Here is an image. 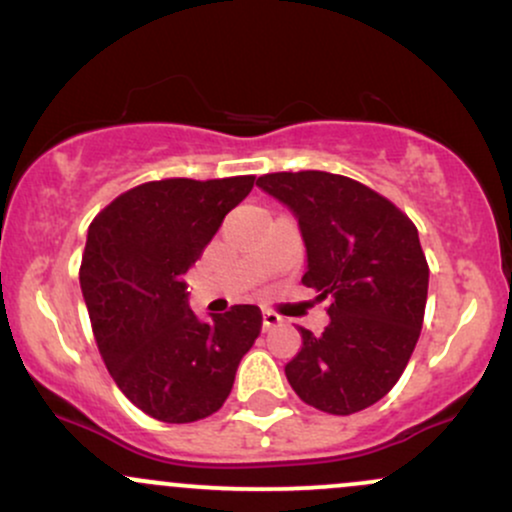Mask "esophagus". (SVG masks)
I'll list each match as a JSON object with an SVG mask.
<instances>
[{
  "mask_svg": "<svg viewBox=\"0 0 512 512\" xmlns=\"http://www.w3.org/2000/svg\"><path fill=\"white\" fill-rule=\"evenodd\" d=\"M281 322V317L272 313V310H262V325L264 330H272V327H276Z\"/></svg>",
  "mask_w": 512,
  "mask_h": 512,
  "instance_id": "34e87169",
  "label": "esophagus"
}]
</instances>
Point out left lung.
Wrapping results in <instances>:
<instances>
[{"label": "left lung", "mask_w": 512, "mask_h": 512, "mask_svg": "<svg viewBox=\"0 0 512 512\" xmlns=\"http://www.w3.org/2000/svg\"><path fill=\"white\" fill-rule=\"evenodd\" d=\"M267 195L293 211L308 252L303 284L327 301L322 334L298 327L286 363L296 395L327 414H356L395 387L419 342L428 264L419 231L390 199L325 170L267 173Z\"/></svg>", "instance_id": "obj_1"}]
</instances>
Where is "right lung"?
Instances as JSON below:
<instances>
[{
	"label": "right lung",
	"mask_w": 512,
	"mask_h": 512,
	"mask_svg": "<svg viewBox=\"0 0 512 512\" xmlns=\"http://www.w3.org/2000/svg\"><path fill=\"white\" fill-rule=\"evenodd\" d=\"M255 175L144 182L88 226L81 291L105 368L134 407L166 424L221 409L240 358L262 330L257 305L202 322L187 305V269Z\"/></svg>",
	"instance_id": "add662e5"
}]
</instances>
